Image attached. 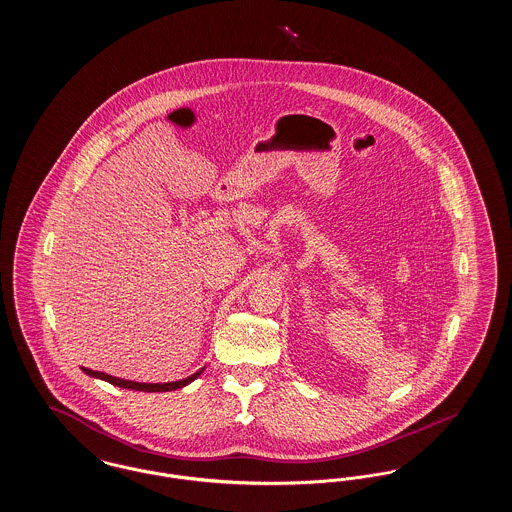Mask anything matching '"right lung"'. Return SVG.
I'll return each instance as SVG.
<instances>
[{
  "label": "right lung",
  "mask_w": 512,
  "mask_h": 512,
  "mask_svg": "<svg viewBox=\"0 0 512 512\" xmlns=\"http://www.w3.org/2000/svg\"><path fill=\"white\" fill-rule=\"evenodd\" d=\"M88 376H92V378H99V380H105V382H109V384H113V386H119V388H124V390H134V391H172V390H180V388H184V386H188L190 382H194L195 378L203 372V368L201 370H197L195 374L192 376H188V378H184V380H178V382H167V384H142V382H132V380H122V378H117V376H111V374H105V372H99V370H92V368H82Z\"/></svg>",
  "instance_id": "obj_1"
}]
</instances>
